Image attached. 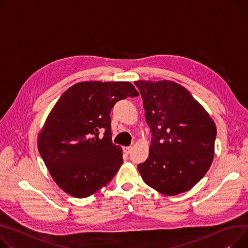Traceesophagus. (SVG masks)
Here are the masks:
<instances>
[{
	"label": "esophagus",
	"mask_w": 248,
	"mask_h": 248,
	"mask_svg": "<svg viewBox=\"0 0 248 248\" xmlns=\"http://www.w3.org/2000/svg\"><path fill=\"white\" fill-rule=\"evenodd\" d=\"M131 150H133V146H124V154H126V155H129L130 152H131Z\"/></svg>",
	"instance_id": "1"
}]
</instances>
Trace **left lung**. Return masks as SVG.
<instances>
[{"instance_id":"obj_1","label":"left lung","mask_w":248,"mask_h":248,"mask_svg":"<svg viewBox=\"0 0 248 248\" xmlns=\"http://www.w3.org/2000/svg\"><path fill=\"white\" fill-rule=\"evenodd\" d=\"M143 101L152 142L138 166L144 183L166 195L189 190L205 175L214 157L217 125L183 86L171 80H136Z\"/></svg>"}]
</instances>
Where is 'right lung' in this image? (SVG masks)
<instances>
[{
    "label": "right lung",
    "mask_w": 248,
    "mask_h": 248,
    "mask_svg": "<svg viewBox=\"0 0 248 248\" xmlns=\"http://www.w3.org/2000/svg\"><path fill=\"white\" fill-rule=\"evenodd\" d=\"M137 95L129 81L90 80L78 82L59 98L38 136V148L65 193L88 197L118 172L123 150L111 142L109 113L118 101Z\"/></svg>",
    "instance_id": "add662e5"
}]
</instances>
